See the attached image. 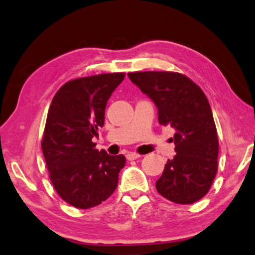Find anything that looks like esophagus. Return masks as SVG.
<instances>
[{"mask_svg":"<svg viewBox=\"0 0 255 255\" xmlns=\"http://www.w3.org/2000/svg\"><path fill=\"white\" fill-rule=\"evenodd\" d=\"M126 157H127L128 160H134V159L139 158L141 155H138V153H136V152H128Z\"/></svg>","mask_w":255,"mask_h":255,"instance_id":"esophagus-1","label":"esophagus"}]
</instances>
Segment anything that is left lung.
<instances>
[{"instance_id":"8db88e82","label":"left lung","mask_w":255,"mask_h":255,"mask_svg":"<svg viewBox=\"0 0 255 255\" xmlns=\"http://www.w3.org/2000/svg\"><path fill=\"white\" fill-rule=\"evenodd\" d=\"M128 76L156 104L159 124L175 129L177 155L165 164L157 192L174 203L196 202L209 192L218 168L217 129L206 95L174 71H134Z\"/></svg>"}]
</instances>
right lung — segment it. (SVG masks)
I'll list each match as a JSON object with an SVG mask.
<instances>
[{
  "instance_id": "1",
  "label": "right lung",
  "mask_w": 255,
  "mask_h": 255,
  "mask_svg": "<svg viewBox=\"0 0 255 255\" xmlns=\"http://www.w3.org/2000/svg\"><path fill=\"white\" fill-rule=\"evenodd\" d=\"M125 73L68 81L53 97L41 149L55 191L70 206L89 209L116 191L124 155L96 149L92 137L104 126L107 100Z\"/></svg>"
}]
</instances>
